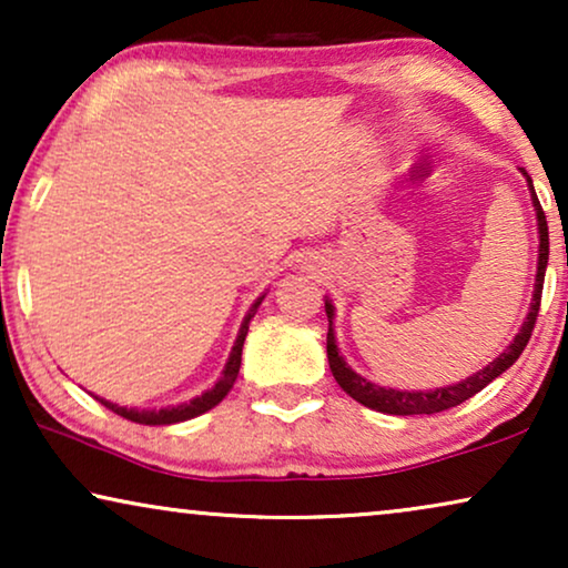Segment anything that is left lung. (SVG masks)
Segmentation results:
<instances>
[{"instance_id": "left-lung-1", "label": "left lung", "mask_w": 568, "mask_h": 568, "mask_svg": "<svg viewBox=\"0 0 568 568\" xmlns=\"http://www.w3.org/2000/svg\"><path fill=\"white\" fill-rule=\"evenodd\" d=\"M527 178V189H530L532 196V206H535V216H538V235H540V247H538V274H535V292H532V302H530V313H527L523 328L515 336V341L504 348V352L496 356L491 364H486L484 369H478L476 375L465 377L463 383L447 385V387H437V390H393V387H379L375 383H369L367 377L356 375V372L348 367L344 362V356L338 354L336 346V333H333V315H336V307L331 305V300H325V315H328V364L336 383L344 387L346 395H352L356 403L367 406L372 410H379V414H390V416H418V414H439V410L455 408L465 403L473 395L484 390L488 383H494L501 372H507L511 364L519 359V354L525 352L527 341L532 336L535 321H538V310H540V294H542V278H546V266H548V222L546 214H542L540 201L535 196L532 181L530 175Z\"/></svg>"}]
</instances>
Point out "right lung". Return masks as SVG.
I'll return each mask as SVG.
<instances>
[{
	"label": "right lung",
	"mask_w": 568,
	"mask_h": 568,
	"mask_svg": "<svg viewBox=\"0 0 568 568\" xmlns=\"http://www.w3.org/2000/svg\"><path fill=\"white\" fill-rule=\"evenodd\" d=\"M263 297H266V294H261V297L253 302V307L247 310L245 321H243V325H240L235 346H232V352H230V359L222 369V377L216 379L214 387H209L206 393L196 395V398L189 400V403H181V406H168V408H160V410L158 408H126V406H119V403H111V400H103V398H98V400L103 403L105 408H111L113 414L129 418V422H134V424H146V426H168V424L189 422V418H196L201 414H206L209 408H214L216 403H222L224 395L232 390V385H235L237 372H240V359H243V344H245V336H247V325H251L255 310H258Z\"/></svg>",
	"instance_id": "right-lung-1"
}]
</instances>
